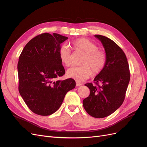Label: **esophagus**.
Segmentation results:
<instances>
[{"label": "esophagus", "instance_id": "esophagus-1", "mask_svg": "<svg viewBox=\"0 0 147 147\" xmlns=\"http://www.w3.org/2000/svg\"><path fill=\"white\" fill-rule=\"evenodd\" d=\"M82 84L81 83H80V82H76V86H82Z\"/></svg>", "mask_w": 147, "mask_h": 147}]
</instances>
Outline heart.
Segmentation results:
<instances>
[{"instance_id":"obj_1","label":"heart","mask_w":147,"mask_h":147,"mask_svg":"<svg viewBox=\"0 0 147 147\" xmlns=\"http://www.w3.org/2000/svg\"><path fill=\"white\" fill-rule=\"evenodd\" d=\"M77 51L85 53L81 66H74L67 71V76L78 82L86 80L93 73L98 74L104 69L107 63L105 53L98 50L96 44L85 38L75 40L72 43ZM59 59L66 67L72 64L71 51L67 45H62L59 50Z\"/></svg>"}]
</instances>
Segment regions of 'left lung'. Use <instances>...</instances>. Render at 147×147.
<instances>
[{
    "label": "left lung",
    "mask_w": 147,
    "mask_h": 147,
    "mask_svg": "<svg viewBox=\"0 0 147 147\" xmlns=\"http://www.w3.org/2000/svg\"><path fill=\"white\" fill-rule=\"evenodd\" d=\"M105 49L107 63L104 69L91 83L84 85L90 94L83 100V107L91 117L102 118L109 116L123 103L130 80L129 64L125 53L112 40L95 35Z\"/></svg>",
    "instance_id": "obj_1"
}]
</instances>
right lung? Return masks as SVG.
I'll return each mask as SVG.
<instances>
[{"label":"right lung","mask_w":147,"mask_h":147,"mask_svg":"<svg viewBox=\"0 0 147 147\" xmlns=\"http://www.w3.org/2000/svg\"><path fill=\"white\" fill-rule=\"evenodd\" d=\"M68 37L43 33L26 44L18 63L20 94L35 114L48 116L59 109L67 92L75 87L72 78L58 80L65 69L59 57Z\"/></svg>","instance_id":"add662e5"}]
</instances>
